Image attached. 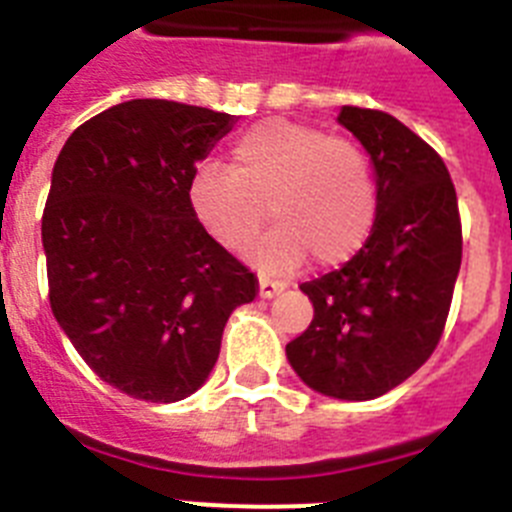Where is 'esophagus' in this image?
<instances>
[{
  "instance_id": "obj_1",
  "label": "esophagus",
  "mask_w": 512,
  "mask_h": 512,
  "mask_svg": "<svg viewBox=\"0 0 512 512\" xmlns=\"http://www.w3.org/2000/svg\"><path fill=\"white\" fill-rule=\"evenodd\" d=\"M279 292H282V284L271 282V279H266V277L259 279V297H264V300H271V297H277Z\"/></svg>"
}]
</instances>
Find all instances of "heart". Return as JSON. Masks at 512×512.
<instances>
[{
	"label": "heart",
	"mask_w": 512,
	"mask_h": 512,
	"mask_svg": "<svg viewBox=\"0 0 512 512\" xmlns=\"http://www.w3.org/2000/svg\"><path fill=\"white\" fill-rule=\"evenodd\" d=\"M194 223L230 253L266 225L277 228L253 251L269 271H295L310 256L336 269L364 248L377 220V179L354 140L295 120L256 122L230 151V169L205 164L187 187Z\"/></svg>",
	"instance_id": "heart-1"
}]
</instances>
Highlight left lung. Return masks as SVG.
Listing matches in <instances>:
<instances>
[{
    "mask_svg": "<svg viewBox=\"0 0 512 512\" xmlns=\"http://www.w3.org/2000/svg\"><path fill=\"white\" fill-rule=\"evenodd\" d=\"M338 122L369 153L377 220L341 269L300 284L315 315L287 343L297 377L325 397L374 400L428 361L449 318L461 220L446 164L397 117L341 107Z\"/></svg>",
    "mask_w": 512,
    "mask_h": 512,
    "instance_id": "8db88e82",
    "label": "left lung"
}]
</instances>
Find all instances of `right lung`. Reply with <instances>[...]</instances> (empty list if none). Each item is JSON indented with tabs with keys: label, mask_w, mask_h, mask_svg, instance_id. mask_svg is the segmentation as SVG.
Segmentation results:
<instances>
[{
	"label": "right lung",
	"mask_w": 512,
	"mask_h": 512,
	"mask_svg": "<svg viewBox=\"0 0 512 512\" xmlns=\"http://www.w3.org/2000/svg\"><path fill=\"white\" fill-rule=\"evenodd\" d=\"M233 115L130 99L71 133L43 210L51 310L102 382L146 402L197 392L259 282L194 223L187 187Z\"/></svg>",
	"instance_id": "add662e5"
}]
</instances>
